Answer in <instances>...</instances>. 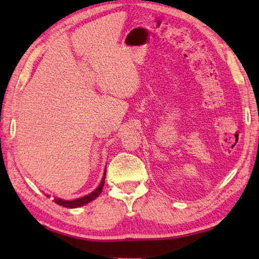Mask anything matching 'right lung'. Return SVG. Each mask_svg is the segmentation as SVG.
<instances>
[{
	"label": "right lung",
	"mask_w": 259,
	"mask_h": 259,
	"mask_svg": "<svg viewBox=\"0 0 259 259\" xmlns=\"http://www.w3.org/2000/svg\"><path fill=\"white\" fill-rule=\"evenodd\" d=\"M105 175H106V171L104 172V176H103L102 182H100V184H99V186L96 188L94 192H91L90 194H88L85 196H82V198H78L76 200H72V201L55 198L54 202L57 203V204H59V205H63V207H65V208H77V207H81V205H84L87 203H89L90 201L95 200L100 194V193H102L104 184H105ZM48 198H49V195H48Z\"/></svg>",
	"instance_id": "add662e5"
}]
</instances>
